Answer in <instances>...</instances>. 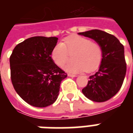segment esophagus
I'll return each mask as SVG.
<instances>
[{
  "label": "esophagus",
  "mask_w": 133,
  "mask_h": 133,
  "mask_svg": "<svg viewBox=\"0 0 133 133\" xmlns=\"http://www.w3.org/2000/svg\"><path fill=\"white\" fill-rule=\"evenodd\" d=\"M68 75L69 77H71V78H75V77H77V75H73V74H70V73L68 74Z\"/></svg>",
  "instance_id": "obj_1"
}]
</instances>
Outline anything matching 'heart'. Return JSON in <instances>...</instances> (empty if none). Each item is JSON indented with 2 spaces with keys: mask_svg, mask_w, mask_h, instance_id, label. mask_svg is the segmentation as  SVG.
I'll use <instances>...</instances> for the list:
<instances>
[{
  "mask_svg": "<svg viewBox=\"0 0 133 133\" xmlns=\"http://www.w3.org/2000/svg\"><path fill=\"white\" fill-rule=\"evenodd\" d=\"M74 61L65 65L64 69L72 73L92 72L100 65L103 50L100 45L88 38L79 35H71L59 43L52 48L51 58L58 66L63 67L69 58V53H73Z\"/></svg>",
  "mask_w": 133,
  "mask_h": 133,
  "instance_id": "b5f03b06",
  "label": "heart"
}]
</instances>
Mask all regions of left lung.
<instances>
[{"label": "left lung", "mask_w": 133, "mask_h": 133, "mask_svg": "<svg viewBox=\"0 0 133 133\" xmlns=\"http://www.w3.org/2000/svg\"><path fill=\"white\" fill-rule=\"evenodd\" d=\"M78 34L93 39L103 50L99 70L90 76L88 85L82 92L92 101H107L120 90L125 76L124 46L114 35L103 30L95 29Z\"/></svg>", "instance_id": "left-lung-1"}]
</instances>
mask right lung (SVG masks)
<instances>
[{"mask_svg": "<svg viewBox=\"0 0 133 133\" xmlns=\"http://www.w3.org/2000/svg\"><path fill=\"white\" fill-rule=\"evenodd\" d=\"M56 37L35 36L18 44L10 57V78L19 96L29 105L44 108L58 98L68 75L55 65L51 52Z\"/></svg>", "mask_w": 133, "mask_h": 133, "instance_id": "1", "label": "right lung"}]
</instances>
